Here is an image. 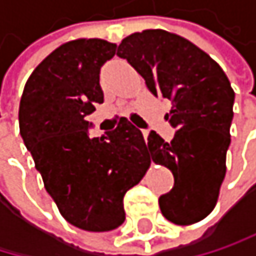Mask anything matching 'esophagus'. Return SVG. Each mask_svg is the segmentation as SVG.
Segmentation results:
<instances>
[{
  "instance_id": "34e87169",
  "label": "esophagus",
  "mask_w": 256,
  "mask_h": 256,
  "mask_svg": "<svg viewBox=\"0 0 256 256\" xmlns=\"http://www.w3.org/2000/svg\"><path fill=\"white\" fill-rule=\"evenodd\" d=\"M142 135H144V140L147 141V136H149V130H142Z\"/></svg>"
}]
</instances>
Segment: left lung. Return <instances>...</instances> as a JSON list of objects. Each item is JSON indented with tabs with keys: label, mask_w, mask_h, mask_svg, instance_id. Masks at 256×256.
<instances>
[{
	"label": "left lung",
	"mask_w": 256,
	"mask_h": 256,
	"mask_svg": "<svg viewBox=\"0 0 256 256\" xmlns=\"http://www.w3.org/2000/svg\"><path fill=\"white\" fill-rule=\"evenodd\" d=\"M116 55L127 60L155 96L172 101L166 120L176 130L170 142L150 132L146 150L174 174V188L160 196L161 214L188 226L208 216L226 175L235 92L222 68L186 38L142 30L121 41Z\"/></svg>",
	"instance_id": "obj_1"
}]
</instances>
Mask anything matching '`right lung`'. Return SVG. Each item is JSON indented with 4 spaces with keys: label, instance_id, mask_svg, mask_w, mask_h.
<instances>
[{
    "label": "right lung",
    "instance_id": "1",
    "mask_svg": "<svg viewBox=\"0 0 256 256\" xmlns=\"http://www.w3.org/2000/svg\"><path fill=\"white\" fill-rule=\"evenodd\" d=\"M104 40L68 41L28 76L20 102V134L44 188L75 228L107 232L126 220L124 195L150 166L140 129L121 118L92 138L86 116L104 101L100 70L115 55Z\"/></svg>",
    "mask_w": 256,
    "mask_h": 256
}]
</instances>
